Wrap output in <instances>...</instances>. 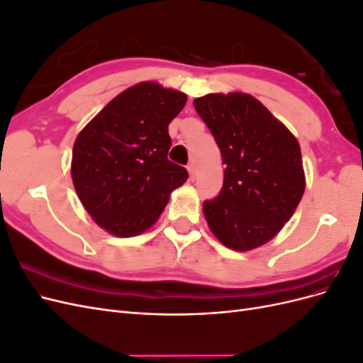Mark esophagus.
<instances>
[{
  "label": "esophagus",
  "instance_id": "esophagus-1",
  "mask_svg": "<svg viewBox=\"0 0 363 363\" xmlns=\"http://www.w3.org/2000/svg\"><path fill=\"white\" fill-rule=\"evenodd\" d=\"M188 171H189V175H191V180H195L196 169H195V164H194V163H189V164H188Z\"/></svg>",
  "mask_w": 363,
  "mask_h": 363
}]
</instances>
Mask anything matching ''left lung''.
Returning a JSON list of instances; mask_svg holds the SVG:
<instances>
[{
	"mask_svg": "<svg viewBox=\"0 0 363 363\" xmlns=\"http://www.w3.org/2000/svg\"><path fill=\"white\" fill-rule=\"evenodd\" d=\"M223 156L224 183L203 204L221 244L248 251L283 228L306 188L298 140L255 96L208 94L194 100Z\"/></svg>",
	"mask_w": 363,
	"mask_h": 363,
	"instance_id": "8db88e82",
	"label": "left lung"
}]
</instances>
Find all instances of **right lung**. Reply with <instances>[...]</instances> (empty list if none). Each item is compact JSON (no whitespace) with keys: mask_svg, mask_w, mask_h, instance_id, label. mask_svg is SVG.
I'll return each instance as SVG.
<instances>
[{"mask_svg":"<svg viewBox=\"0 0 363 363\" xmlns=\"http://www.w3.org/2000/svg\"><path fill=\"white\" fill-rule=\"evenodd\" d=\"M188 96L155 82L128 87L74 142L71 175L94 221L119 238L144 233L188 171L168 160V125Z\"/></svg>","mask_w":363,"mask_h":363,"instance_id":"1","label":"right lung"}]
</instances>
